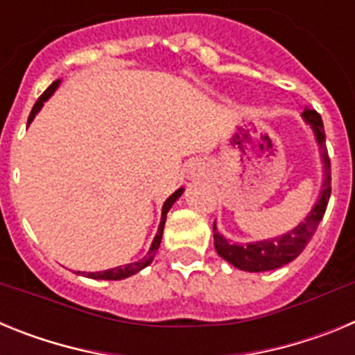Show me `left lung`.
Returning a JSON list of instances; mask_svg holds the SVG:
<instances>
[{"label":"left lung","instance_id":"8db88e82","mask_svg":"<svg viewBox=\"0 0 355 355\" xmlns=\"http://www.w3.org/2000/svg\"><path fill=\"white\" fill-rule=\"evenodd\" d=\"M304 119L311 124L313 131L316 135V142L322 149V158H324V172L325 180L322 187V196L311 213L307 215L306 220L299 224L293 231L283 234V236L274 238V240L256 241V243H247V245H238V243H229L222 234H218L216 225L213 224V238H215V250L220 258L229 261L240 270L247 272H265L274 270L279 266H284L286 263L293 261L306 245L311 241L313 234L316 233L320 220L324 218V213L327 209L329 197H331V159L325 147V131L324 122L316 110H304Z\"/></svg>","mask_w":355,"mask_h":355}]
</instances>
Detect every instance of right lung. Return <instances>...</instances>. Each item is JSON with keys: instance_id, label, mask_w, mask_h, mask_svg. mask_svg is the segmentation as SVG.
<instances>
[{"instance_id": "right-lung-1", "label": "right lung", "mask_w": 355, "mask_h": 355, "mask_svg": "<svg viewBox=\"0 0 355 355\" xmlns=\"http://www.w3.org/2000/svg\"><path fill=\"white\" fill-rule=\"evenodd\" d=\"M58 83H60V80L53 81L51 85H49L48 89L44 90L42 96L37 99V103L33 105V108H31V114L30 117H28V124H30L31 121H33V117H35V114L40 110V106L44 105V101L48 99L49 96H51L53 92H55V89L58 87ZM183 193V188H180V190H175L174 193H172L171 197H168L167 200H165V205H163V211H162V222H159V227H158V233H156L155 240H153V245H150L149 252L144 256L142 259H139L137 263H130V265H124V266H115V268H112V270H105V272H89V274H83L87 275V277L90 279H106V281H119V279H126L130 277V275L137 274L139 270H142V268H146L147 265H149L150 261H153V258H155L156 250H158L159 247V241H162V234H163V225H165V218H167V211L171 209V206L174 205L175 199Z\"/></svg>"}]
</instances>
